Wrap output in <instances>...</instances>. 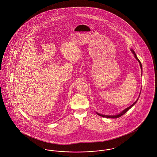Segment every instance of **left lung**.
<instances>
[{
	"label": "left lung",
	"mask_w": 157,
	"mask_h": 157,
	"mask_svg": "<svg viewBox=\"0 0 157 157\" xmlns=\"http://www.w3.org/2000/svg\"><path fill=\"white\" fill-rule=\"evenodd\" d=\"M132 52H133V54H134V57H135V58L138 60V61L139 62V63H140V68H141V69L142 70V64H141V62L140 61V60H139V59L137 57V56H136V54H135V52H134V51H133V49H132ZM138 100V99H137ZM137 100L133 103L132 105H131L130 106H129V107H128L127 108L125 109V110H124L122 112H121L120 113H119V114H118V115H101V114H100V113H97V115H98L99 116H101V117H105V118H119V117H121L122 115H123L124 113H125L130 109L131 108L132 106H133L134 105H135V103L137 102Z\"/></svg>",
	"instance_id": "left-lung-1"
}]
</instances>
